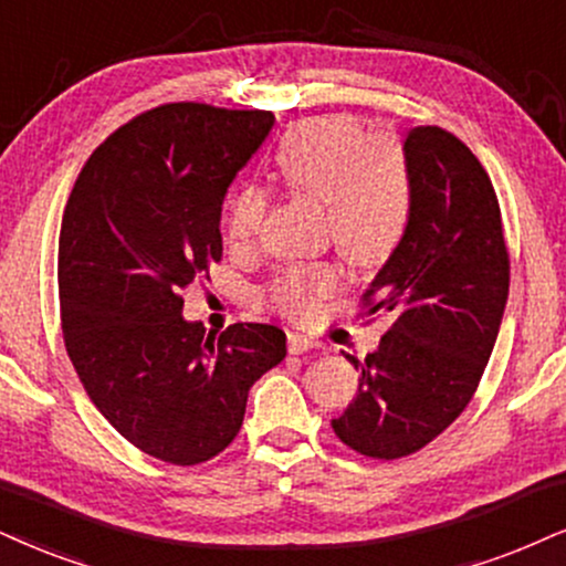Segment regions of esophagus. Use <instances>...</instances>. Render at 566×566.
Listing matches in <instances>:
<instances>
[{"instance_id": "1", "label": "esophagus", "mask_w": 566, "mask_h": 566, "mask_svg": "<svg viewBox=\"0 0 566 566\" xmlns=\"http://www.w3.org/2000/svg\"><path fill=\"white\" fill-rule=\"evenodd\" d=\"M312 348V340L302 336V333H289V352L291 354H304Z\"/></svg>"}]
</instances>
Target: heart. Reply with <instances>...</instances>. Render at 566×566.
<instances>
[{"label":"heart","instance_id":"b5f03b06","mask_svg":"<svg viewBox=\"0 0 566 566\" xmlns=\"http://www.w3.org/2000/svg\"><path fill=\"white\" fill-rule=\"evenodd\" d=\"M275 170L291 193L325 207L327 235L348 262L378 264L407 233L415 201L407 157L390 138H369L354 117L323 115L294 125L277 149ZM264 214L268 197L260 188L235 191L226 209L230 249L254 247ZM336 283L327 264L289 268L270 285V298L285 315H304Z\"/></svg>","mask_w":566,"mask_h":566}]
</instances>
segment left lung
Instances as JSON below:
<instances>
[{
    "mask_svg": "<svg viewBox=\"0 0 566 566\" xmlns=\"http://www.w3.org/2000/svg\"><path fill=\"white\" fill-rule=\"evenodd\" d=\"M411 218L365 302L388 323L333 430L373 459L420 451L462 415L483 378L509 296V251L485 167L438 125L403 142Z\"/></svg>",
    "mask_w": 566,
    "mask_h": 566,
    "instance_id": "8db88e82",
    "label": "left lung"
}]
</instances>
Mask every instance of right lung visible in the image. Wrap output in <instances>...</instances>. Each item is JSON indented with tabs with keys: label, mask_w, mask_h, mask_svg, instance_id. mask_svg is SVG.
<instances>
[{
	"label": "right lung",
	"mask_w": 566,
	"mask_h": 566,
	"mask_svg": "<svg viewBox=\"0 0 566 566\" xmlns=\"http://www.w3.org/2000/svg\"><path fill=\"white\" fill-rule=\"evenodd\" d=\"M275 115L176 102L117 128L62 214L57 283L67 357L125 441L191 467L239 436L249 388L285 357L275 325L212 336L184 291L220 262L228 186Z\"/></svg>",
	"instance_id": "1"
}]
</instances>
